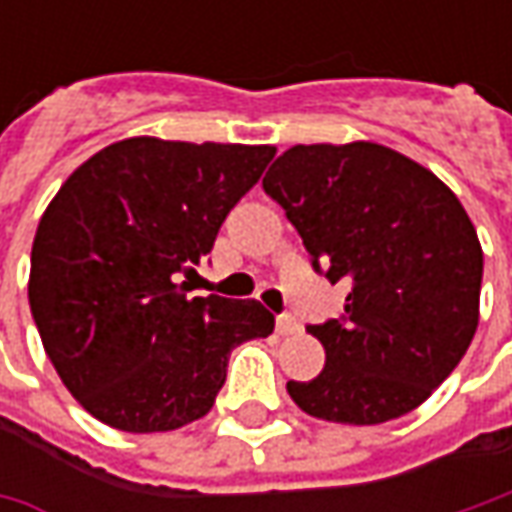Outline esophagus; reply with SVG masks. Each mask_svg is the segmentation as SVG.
Returning <instances> with one entry per match:
<instances>
[{
	"label": "esophagus",
	"instance_id": "34e87169",
	"mask_svg": "<svg viewBox=\"0 0 512 512\" xmlns=\"http://www.w3.org/2000/svg\"><path fill=\"white\" fill-rule=\"evenodd\" d=\"M276 330H279L282 336H293V333L302 330V325H299L290 313H282V316H276Z\"/></svg>",
	"mask_w": 512,
	"mask_h": 512
}]
</instances>
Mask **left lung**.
Instances as JSON below:
<instances>
[{
	"label": "left lung",
	"mask_w": 512,
	"mask_h": 512,
	"mask_svg": "<svg viewBox=\"0 0 512 512\" xmlns=\"http://www.w3.org/2000/svg\"><path fill=\"white\" fill-rule=\"evenodd\" d=\"M310 265L350 293L339 319L307 325L325 370L287 382L305 413L382 424L416 410L462 362L479 325L482 245L462 202L396 150L296 145L262 179Z\"/></svg>",
	"instance_id": "left-lung-1"
}]
</instances>
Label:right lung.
I'll list each match as a JSON object with an SVG mask.
<instances>
[{
    "instance_id": "obj_1",
    "label": "right lung",
    "mask_w": 512,
    "mask_h": 512,
    "mask_svg": "<svg viewBox=\"0 0 512 512\" xmlns=\"http://www.w3.org/2000/svg\"><path fill=\"white\" fill-rule=\"evenodd\" d=\"M276 156L270 145L136 136L70 173L36 227L28 302L70 396L125 433L202 419L227 356L273 333L259 302L187 296L227 213Z\"/></svg>"
}]
</instances>
